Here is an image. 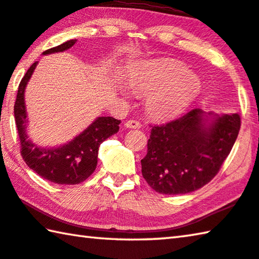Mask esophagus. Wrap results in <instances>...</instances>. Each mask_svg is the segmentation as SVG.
Here are the masks:
<instances>
[{"label": "esophagus", "instance_id": "1", "mask_svg": "<svg viewBox=\"0 0 259 259\" xmlns=\"http://www.w3.org/2000/svg\"><path fill=\"white\" fill-rule=\"evenodd\" d=\"M124 125H125V128H128V129H139L140 128V123H139L138 121H136V120L126 121L125 123H124Z\"/></svg>", "mask_w": 259, "mask_h": 259}]
</instances>
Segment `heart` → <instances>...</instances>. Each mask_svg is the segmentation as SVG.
<instances>
[{"mask_svg":"<svg viewBox=\"0 0 259 259\" xmlns=\"http://www.w3.org/2000/svg\"><path fill=\"white\" fill-rule=\"evenodd\" d=\"M125 83L135 94L145 96L146 113L159 122L182 115L201 90L200 78L172 59L142 61L126 74ZM117 90L124 98L131 96L124 85Z\"/></svg>","mask_w":259,"mask_h":259,"instance_id":"obj_1","label":"heart"}]
</instances>
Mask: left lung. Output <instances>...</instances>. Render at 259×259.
<instances>
[{"instance_id":"1","label":"left lung","mask_w":259,"mask_h":259,"mask_svg":"<svg viewBox=\"0 0 259 259\" xmlns=\"http://www.w3.org/2000/svg\"><path fill=\"white\" fill-rule=\"evenodd\" d=\"M236 113L196 108L164 125L153 126L142 174L157 193L186 194L216 176L240 130Z\"/></svg>"}]
</instances>
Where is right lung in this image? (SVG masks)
I'll return each mask as SVG.
<instances>
[{"label": "right lung", "instance_id": "add662e5", "mask_svg": "<svg viewBox=\"0 0 259 259\" xmlns=\"http://www.w3.org/2000/svg\"><path fill=\"white\" fill-rule=\"evenodd\" d=\"M75 42L76 40L66 41L45 51L42 55L66 51ZM37 64L38 61H35L26 72L19 84L15 103V120L21 144V156L30 169L47 181L61 185H76L84 182L95 171L100 144L119 131L121 121L112 116H98L82 133L59 146L43 147L33 143L27 134L28 117L25 90Z\"/></svg>", "mask_w": 259, "mask_h": 259}]
</instances>
